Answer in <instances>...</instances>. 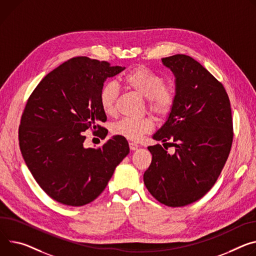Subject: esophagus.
<instances>
[{
  "label": "esophagus",
  "mask_w": 256,
  "mask_h": 256,
  "mask_svg": "<svg viewBox=\"0 0 256 256\" xmlns=\"http://www.w3.org/2000/svg\"><path fill=\"white\" fill-rule=\"evenodd\" d=\"M138 148V145H136V143H132V142L130 143V149L132 151H134V150H136Z\"/></svg>",
  "instance_id": "obj_1"
}]
</instances>
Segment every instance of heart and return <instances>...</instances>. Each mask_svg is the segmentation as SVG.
Wrapping results in <instances>:
<instances>
[{"label":"heart","mask_w":256,"mask_h":256,"mask_svg":"<svg viewBox=\"0 0 256 256\" xmlns=\"http://www.w3.org/2000/svg\"><path fill=\"white\" fill-rule=\"evenodd\" d=\"M122 82L128 88L146 99L148 110L157 118H164L170 112L176 98V86L174 82H164V78L160 74L144 66L134 68L124 76ZM118 92V88L114 82H107L102 86L99 102L104 114H114ZM153 128V120L149 118L138 120L122 118L114 124L112 132L130 140L138 141L143 134L152 132Z\"/></svg>","instance_id":"b5f03b06"}]
</instances>
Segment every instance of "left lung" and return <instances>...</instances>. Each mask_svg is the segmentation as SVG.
Listing matches in <instances>:
<instances>
[{
    "label": "left lung",
    "mask_w": 256,
    "mask_h": 256,
    "mask_svg": "<svg viewBox=\"0 0 256 256\" xmlns=\"http://www.w3.org/2000/svg\"><path fill=\"white\" fill-rule=\"evenodd\" d=\"M176 76V98L166 122L153 136L172 144L170 155L157 144L149 146L152 161L144 184L160 203L170 207L191 204L216 184L233 142V120L226 92L192 57L162 58ZM172 140V144H166Z\"/></svg>",
    "instance_id": "left-lung-1"
}]
</instances>
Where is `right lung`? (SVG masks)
I'll return each mask as SVG.
<instances>
[{"instance_id": "1", "label": "right lung", "mask_w": 256, "mask_h": 256, "mask_svg": "<svg viewBox=\"0 0 256 256\" xmlns=\"http://www.w3.org/2000/svg\"><path fill=\"white\" fill-rule=\"evenodd\" d=\"M124 69L74 57L46 76L30 96L19 126V146L32 176L55 201L68 206L94 201L130 153L122 136L97 149L84 146L88 128L101 138L107 136L99 124L107 120L100 90L107 78Z\"/></svg>"}]
</instances>
